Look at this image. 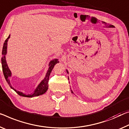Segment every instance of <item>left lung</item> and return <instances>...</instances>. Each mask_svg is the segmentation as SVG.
I'll list each match as a JSON object with an SVG mask.
<instances>
[{
  "label": "left lung",
  "instance_id": "1",
  "mask_svg": "<svg viewBox=\"0 0 129 129\" xmlns=\"http://www.w3.org/2000/svg\"><path fill=\"white\" fill-rule=\"evenodd\" d=\"M66 71H67V73H68V71H67V70H66ZM71 93H73V92L72 91V90H71Z\"/></svg>",
  "mask_w": 129,
  "mask_h": 129
}]
</instances>
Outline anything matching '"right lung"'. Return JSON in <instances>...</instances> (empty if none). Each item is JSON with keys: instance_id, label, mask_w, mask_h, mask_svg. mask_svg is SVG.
I'll list each match as a JSON object with an SVG mask.
<instances>
[{"instance_id": "obj_1", "label": "right lung", "mask_w": 129, "mask_h": 129, "mask_svg": "<svg viewBox=\"0 0 129 129\" xmlns=\"http://www.w3.org/2000/svg\"><path fill=\"white\" fill-rule=\"evenodd\" d=\"M10 37V35H9V36L7 37V39L6 40L5 43H4L3 47V49H2V55L3 56L2 58V69H3V72L4 76L5 77L6 80L8 84L10 85V86L11 87V89H13L14 90H15V92H17V93L18 94L19 96H23V97H27V98H33V97L35 96H38L40 95L43 94L45 93V92H47V90H48V81H49V75H50L51 71H52L53 67L56 63H59V62L58 61V59H55L53 60H51L49 63V68L48 70H47V72L46 73V75H45V78L44 80L41 81V82L40 83L36 89L34 90L32 93L30 94H26L23 93L22 92H19V91H18L15 90L14 88H13L11 86V85L10 82V80L9 77L11 76V71L10 70V69L8 67V65L7 64L6 60V55L7 53V41L8 40Z\"/></svg>"}]
</instances>
